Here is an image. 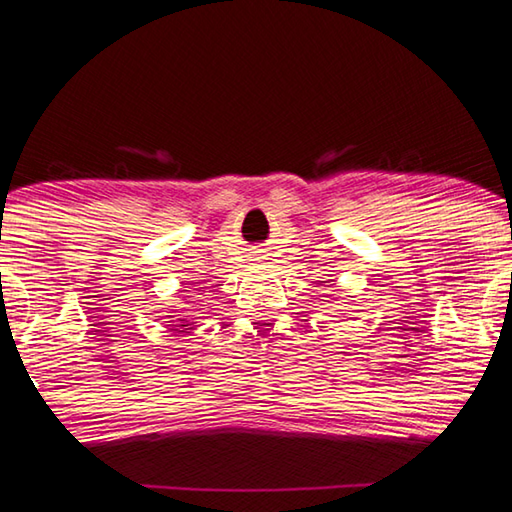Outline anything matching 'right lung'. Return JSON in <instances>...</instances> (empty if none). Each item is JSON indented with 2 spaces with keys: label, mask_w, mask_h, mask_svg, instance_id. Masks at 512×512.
Here are the masks:
<instances>
[{
  "label": "right lung",
  "mask_w": 512,
  "mask_h": 512,
  "mask_svg": "<svg viewBox=\"0 0 512 512\" xmlns=\"http://www.w3.org/2000/svg\"><path fill=\"white\" fill-rule=\"evenodd\" d=\"M180 327H187V325H180Z\"/></svg>",
  "instance_id": "1"
}]
</instances>
